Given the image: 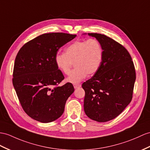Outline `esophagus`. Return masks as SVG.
<instances>
[{
  "label": "esophagus",
  "mask_w": 150,
  "mask_h": 150,
  "mask_svg": "<svg viewBox=\"0 0 150 150\" xmlns=\"http://www.w3.org/2000/svg\"><path fill=\"white\" fill-rule=\"evenodd\" d=\"M81 85L80 84H74V88H78L81 87Z\"/></svg>",
  "instance_id": "34e87169"
}]
</instances>
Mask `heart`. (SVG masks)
<instances>
[{"label":"heart","mask_w":150,"mask_h":150,"mask_svg":"<svg viewBox=\"0 0 150 150\" xmlns=\"http://www.w3.org/2000/svg\"><path fill=\"white\" fill-rule=\"evenodd\" d=\"M104 58V50L100 42L96 39L76 40L69 45L64 53L54 57L57 68L65 75L71 73L73 63L75 69L67 79L72 83H77L87 75L92 76L100 69Z\"/></svg>","instance_id":"obj_1"}]
</instances>
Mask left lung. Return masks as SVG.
I'll return each mask as SVG.
<instances>
[{
    "mask_svg": "<svg viewBox=\"0 0 150 150\" xmlns=\"http://www.w3.org/2000/svg\"><path fill=\"white\" fill-rule=\"evenodd\" d=\"M103 46L104 58L98 71L83 83L84 110L90 119L105 122L115 118L132 100L136 70L130 54L108 36L88 33Z\"/></svg>",
    "mask_w": 150,
    "mask_h": 150,
    "instance_id": "1",
    "label": "left lung"
}]
</instances>
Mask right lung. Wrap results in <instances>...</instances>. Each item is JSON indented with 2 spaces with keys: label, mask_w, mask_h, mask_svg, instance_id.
Masks as SVG:
<instances>
[{
  "label": "right lung",
  "mask_w": 150,
  "mask_h": 150,
  "mask_svg": "<svg viewBox=\"0 0 150 150\" xmlns=\"http://www.w3.org/2000/svg\"><path fill=\"white\" fill-rule=\"evenodd\" d=\"M76 36L62 32L44 34L25 43L17 54L13 84L24 111L35 120L49 123L60 117L74 92L71 83L58 86L64 76L54 57Z\"/></svg>",
  "instance_id": "add662e5"
}]
</instances>
